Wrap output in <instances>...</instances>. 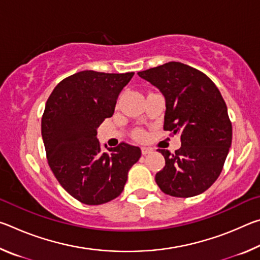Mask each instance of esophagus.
Segmentation results:
<instances>
[{"mask_svg": "<svg viewBox=\"0 0 260 260\" xmlns=\"http://www.w3.org/2000/svg\"><path fill=\"white\" fill-rule=\"evenodd\" d=\"M141 151H142L143 155H148V153H151L153 150H152V148H149V147H142V148H141Z\"/></svg>", "mask_w": 260, "mask_h": 260, "instance_id": "obj_1", "label": "esophagus"}]
</instances>
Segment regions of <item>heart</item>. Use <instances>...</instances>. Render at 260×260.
<instances>
[{
    "mask_svg": "<svg viewBox=\"0 0 260 260\" xmlns=\"http://www.w3.org/2000/svg\"><path fill=\"white\" fill-rule=\"evenodd\" d=\"M136 136H138V138H142V136H143V133H142V132H141V131H139L138 133H136Z\"/></svg>",
    "mask_w": 260,
    "mask_h": 260,
    "instance_id": "heart-1",
    "label": "heart"
}]
</instances>
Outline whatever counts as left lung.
I'll return each instance as SVG.
<instances>
[{
  "label": "left lung",
  "mask_w": 260,
  "mask_h": 260,
  "mask_svg": "<svg viewBox=\"0 0 260 260\" xmlns=\"http://www.w3.org/2000/svg\"><path fill=\"white\" fill-rule=\"evenodd\" d=\"M138 74L164 96V129L181 139L173 155L158 149L165 158L164 169L155 177L158 187L174 197L200 195L221 173L232 144L225 101L208 76L179 61Z\"/></svg>",
  "instance_id": "left-lung-1"
}]
</instances>
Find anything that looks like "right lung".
<instances>
[{"label":"right lung","mask_w":260,"mask_h":260,"mask_svg":"<svg viewBox=\"0 0 260 260\" xmlns=\"http://www.w3.org/2000/svg\"><path fill=\"white\" fill-rule=\"evenodd\" d=\"M133 76L78 72L61 80L46 103L41 133L48 162L60 186L83 204H104L119 196L141 157V149L127 143L104 152L98 140V127L112 117Z\"/></svg>","instance_id":"right-lung-1"}]
</instances>
